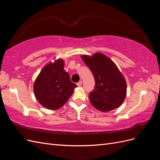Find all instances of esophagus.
<instances>
[{"label":"esophagus","mask_w":160,"mask_h":160,"mask_svg":"<svg viewBox=\"0 0 160 160\" xmlns=\"http://www.w3.org/2000/svg\"><path fill=\"white\" fill-rule=\"evenodd\" d=\"M81 85H82V81H79L78 83H77V85L78 86V87H80V86H81Z\"/></svg>","instance_id":"1"}]
</instances>
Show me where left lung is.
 Segmentation results:
<instances>
[{
  "mask_svg": "<svg viewBox=\"0 0 160 160\" xmlns=\"http://www.w3.org/2000/svg\"><path fill=\"white\" fill-rule=\"evenodd\" d=\"M81 57L93 72L96 83L94 90L89 93L91 103L103 112L119 108L126 97L127 84L117 65L101 52Z\"/></svg>",
  "mask_w": 160,
  "mask_h": 160,
  "instance_id": "1",
  "label": "left lung"
}]
</instances>
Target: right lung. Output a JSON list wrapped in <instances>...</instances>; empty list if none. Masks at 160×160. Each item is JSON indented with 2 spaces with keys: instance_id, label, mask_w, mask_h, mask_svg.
<instances>
[{
  "instance_id": "right-lung-1",
  "label": "right lung",
  "mask_w": 160,
  "mask_h": 160,
  "mask_svg": "<svg viewBox=\"0 0 160 160\" xmlns=\"http://www.w3.org/2000/svg\"><path fill=\"white\" fill-rule=\"evenodd\" d=\"M77 87L64 69V61L59 59L43 67L34 83L33 89L41 105L55 110L66 103Z\"/></svg>"
}]
</instances>
